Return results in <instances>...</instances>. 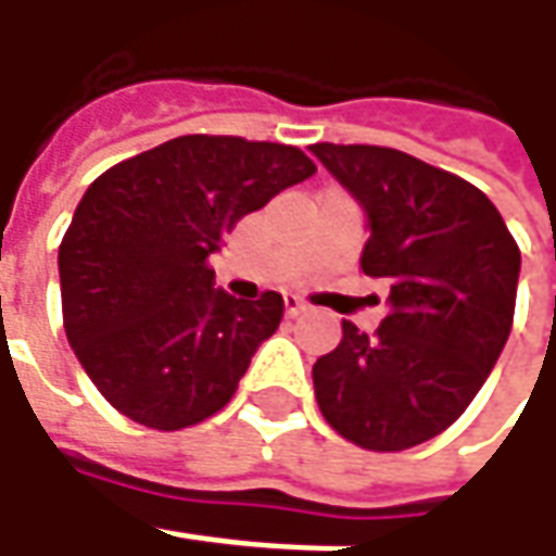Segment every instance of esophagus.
I'll return each instance as SVG.
<instances>
[{"label": "esophagus", "mask_w": 556, "mask_h": 556, "mask_svg": "<svg viewBox=\"0 0 556 556\" xmlns=\"http://www.w3.org/2000/svg\"><path fill=\"white\" fill-rule=\"evenodd\" d=\"M303 309H306V306H303V300H300V296L285 293V315H288V318H296Z\"/></svg>", "instance_id": "1"}]
</instances>
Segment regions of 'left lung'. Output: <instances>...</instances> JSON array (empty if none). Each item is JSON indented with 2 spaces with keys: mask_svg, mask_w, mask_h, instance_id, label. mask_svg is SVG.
Here are the masks:
<instances>
[{
  "mask_svg": "<svg viewBox=\"0 0 556 556\" xmlns=\"http://www.w3.org/2000/svg\"><path fill=\"white\" fill-rule=\"evenodd\" d=\"M362 203V271L390 285V315L312 365L315 399L343 439L402 452L452 427L480 393L514 325L520 247L477 185L395 148H309Z\"/></svg>",
  "mask_w": 556,
  "mask_h": 556,
  "instance_id": "8db88e82",
  "label": "left lung"
}]
</instances>
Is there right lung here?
<instances>
[{"label": "right lung", "mask_w": 556, "mask_h": 556, "mask_svg": "<svg viewBox=\"0 0 556 556\" xmlns=\"http://www.w3.org/2000/svg\"><path fill=\"white\" fill-rule=\"evenodd\" d=\"M293 144L179 136L86 188L58 247L64 331L119 415L182 430L228 405L285 300L216 290L210 256L247 213L303 182Z\"/></svg>", "instance_id": "add662e5"}]
</instances>
